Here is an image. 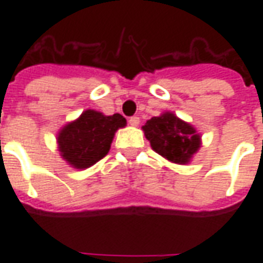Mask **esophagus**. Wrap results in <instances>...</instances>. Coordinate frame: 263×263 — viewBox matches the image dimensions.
Wrapping results in <instances>:
<instances>
[{
    "label": "esophagus",
    "instance_id": "obj_1",
    "mask_svg": "<svg viewBox=\"0 0 263 263\" xmlns=\"http://www.w3.org/2000/svg\"><path fill=\"white\" fill-rule=\"evenodd\" d=\"M128 122H129V125L138 126V125H139V122H141V121H139V117H131V118L128 120Z\"/></svg>",
    "mask_w": 263,
    "mask_h": 263
}]
</instances>
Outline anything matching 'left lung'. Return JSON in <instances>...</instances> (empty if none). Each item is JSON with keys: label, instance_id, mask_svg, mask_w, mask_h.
<instances>
[{"label": "left lung", "instance_id": "left-lung-1", "mask_svg": "<svg viewBox=\"0 0 263 263\" xmlns=\"http://www.w3.org/2000/svg\"><path fill=\"white\" fill-rule=\"evenodd\" d=\"M142 129L155 152L172 163L189 165L201 146L197 129L171 111L152 117Z\"/></svg>", "mask_w": 263, "mask_h": 263}]
</instances>
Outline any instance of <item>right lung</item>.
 <instances>
[{
  "label": "right lung",
  "instance_id": "1",
  "mask_svg": "<svg viewBox=\"0 0 263 263\" xmlns=\"http://www.w3.org/2000/svg\"><path fill=\"white\" fill-rule=\"evenodd\" d=\"M126 125L121 114L104 115L96 109L83 111L58 134V148L66 163L84 171L109 152L115 132Z\"/></svg>",
  "mask_w": 263,
  "mask_h": 263
}]
</instances>
